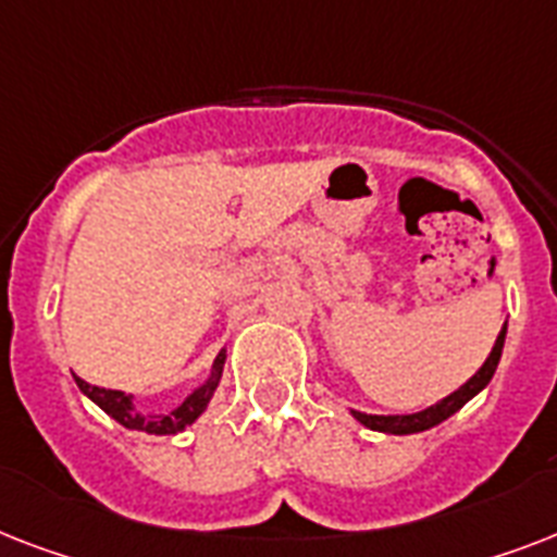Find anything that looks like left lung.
Returning a JSON list of instances; mask_svg holds the SVG:
<instances>
[{"label": "left lung", "instance_id": "left-lung-1", "mask_svg": "<svg viewBox=\"0 0 557 557\" xmlns=\"http://www.w3.org/2000/svg\"><path fill=\"white\" fill-rule=\"evenodd\" d=\"M503 341H506V326L500 330L497 341H494V349L492 356L485 358V364L476 370L474 379H468L457 393H450L448 398H442L436 401L433 407L428 410H419V413H410V416H367V413H356V419L361 424H367L370 431H384V433H419V431H428L433 424L445 422L448 416H454L459 407L466 405L468 398H474L480 389L492 381L494 370L500 364V352H503Z\"/></svg>", "mask_w": 557, "mask_h": 557}]
</instances>
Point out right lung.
Instances as JSON below:
<instances>
[{"label":"right lung","instance_id":"obj_1","mask_svg":"<svg viewBox=\"0 0 557 557\" xmlns=\"http://www.w3.org/2000/svg\"><path fill=\"white\" fill-rule=\"evenodd\" d=\"M222 364H225V352H219L216 361H213V372H210V379L201 384L193 396L185 398V405L176 407L173 413L168 416H141L133 410V398L124 396L121 389H103V387H95L89 381L77 379V387L86 393V396L100 407V410H107L115 422H121L124 428L129 431H147V433H156V436H170V433H178L185 431L187 424L196 422L201 416V410L208 407L210 396H213V389L219 384V375H222Z\"/></svg>","mask_w":557,"mask_h":557}]
</instances>
